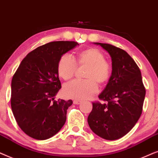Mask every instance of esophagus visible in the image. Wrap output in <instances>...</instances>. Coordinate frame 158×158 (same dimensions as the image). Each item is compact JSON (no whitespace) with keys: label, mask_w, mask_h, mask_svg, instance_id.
I'll list each match as a JSON object with an SVG mask.
<instances>
[{"label":"esophagus","mask_w":158,"mask_h":158,"mask_svg":"<svg viewBox=\"0 0 158 158\" xmlns=\"http://www.w3.org/2000/svg\"><path fill=\"white\" fill-rule=\"evenodd\" d=\"M73 104H75V105H79L81 102V100H74L73 101Z\"/></svg>","instance_id":"1"}]
</instances>
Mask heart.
<instances>
[{"instance_id": "obj_1", "label": "heart", "mask_w": 158, "mask_h": 158, "mask_svg": "<svg viewBox=\"0 0 158 158\" xmlns=\"http://www.w3.org/2000/svg\"><path fill=\"white\" fill-rule=\"evenodd\" d=\"M105 56L100 50L90 48L77 52L72 58L64 54L58 62V76L68 81L74 76L77 66H85L83 81H73L64 87V93L68 98L85 99L95 93L98 89V83L104 85L110 79L112 68L109 62L105 60Z\"/></svg>"}]
</instances>
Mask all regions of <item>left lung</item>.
<instances>
[{
    "label": "left lung",
    "mask_w": 158,
    "mask_h": 158,
    "mask_svg": "<svg viewBox=\"0 0 158 158\" xmlns=\"http://www.w3.org/2000/svg\"><path fill=\"white\" fill-rule=\"evenodd\" d=\"M94 44L110 54L112 73L106 88L98 96L105 102H92L88 124L101 138L115 140L129 133L138 121L146 91L139 68L125 50L110 44Z\"/></svg>",
    "instance_id": "1"
}]
</instances>
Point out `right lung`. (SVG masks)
Here are the masks:
<instances>
[{
	"instance_id": "add662e5",
	"label": "right lung",
	"mask_w": 158,
	"mask_h": 158,
	"mask_svg": "<svg viewBox=\"0 0 158 158\" xmlns=\"http://www.w3.org/2000/svg\"><path fill=\"white\" fill-rule=\"evenodd\" d=\"M78 45L56 41L40 46L27 55L13 76L12 112L19 127L30 137L47 139L64 125L67 109L73 102L55 100L61 88L57 65L60 56Z\"/></svg>"
}]
</instances>
